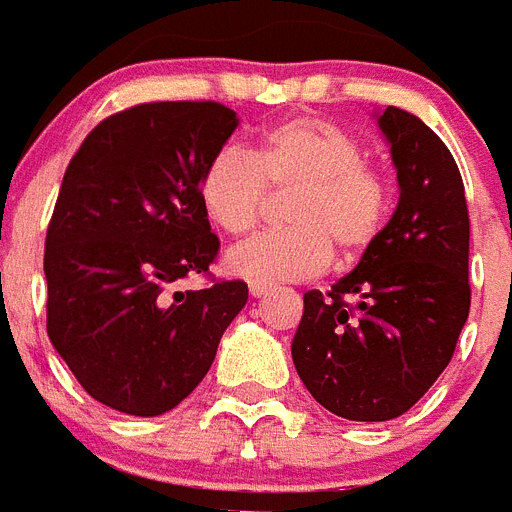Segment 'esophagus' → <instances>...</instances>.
Instances as JSON below:
<instances>
[{"mask_svg": "<svg viewBox=\"0 0 512 512\" xmlns=\"http://www.w3.org/2000/svg\"><path fill=\"white\" fill-rule=\"evenodd\" d=\"M248 290H251L253 298H264V295H269V292H272V285H264V282H251V285H248Z\"/></svg>", "mask_w": 512, "mask_h": 512, "instance_id": "esophagus-1", "label": "esophagus"}]
</instances>
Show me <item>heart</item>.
Returning <instances> with one entry per match:
<instances>
[{"label": "heart", "instance_id": "b5f03b06", "mask_svg": "<svg viewBox=\"0 0 512 512\" xmlns=\"http://www.w3.org/2000/svg\"><path fill=\"white\" fill-rule=\"evenodd\" d=\"M295 191L285 209L290 230L264 235L227 256V269L251 282H298L331 261L360 259L386 225L381 173L349 131L326 119L295 116L266 129L251 155L233 147L204 165L199 199L222 233L243 238L259 227L269 194Z\"/></svg>", "mask_w": 512, "mask_h": 512}]
</instances>
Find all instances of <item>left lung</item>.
Segmentation results:
<instances>
[{
    "instance_id": "left-lung-1",
    "label": "left lung",
    "mask_w": 512,
    "mask_h": 512,
    "mask_svg": "<svg viewBox=\"0 0 512 512\" xmlns=\"http://www.w3.org/2000/svg\"><path fill=\"white\" fill-rule=\"evenodd\" d=\"M399 204L375 246L323 295H303L292 362L331 414L386 422L448 368L469 318V209L443 139L414 113H375Z\"/></svg>"
}]
</instances>
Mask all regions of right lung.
<instances>
[{
	"mask_svg": "<svg viewBox=\"0 0 512 512\" xmlns=\"http://www.w3.org/2000/svg\"><path fill=\"white\" fill-rule=\"evenodd\" d=\"M235 129L238 113L212 100L144 103L100 121L64 173L43 256L48 339L116 412L181 404L246 305L240 279L176 290L220 248L199 178Z\"/></svg>",
	"mask_w": 512,
	"mask_h": 512,
	"instance_id": "1",
	"label": "right lung"
}]
</instances>
